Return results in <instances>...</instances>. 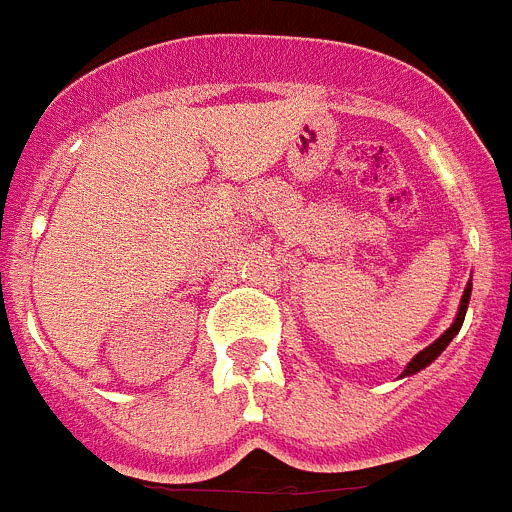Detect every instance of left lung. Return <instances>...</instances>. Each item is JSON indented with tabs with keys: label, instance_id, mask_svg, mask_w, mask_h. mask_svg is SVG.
<instances>
[{
	"label": "left lung",
	"instance_id": "1",
	"mask_svg": "<svg viewBox=\"0 0 512 512\" xmlns=\"http://www.w3.org/2000/svg\"><path fill=\"white\" fill-rule=\"evenodd\" d=\"M469 296H471V283L464 288V296H461V306H459V314H456V322H453L451 327H448V330L443 332V335L433 342V345H428V348H425V350H420V353H417L415 358H412V361L407 363V368H404L402 376H410V373H417V371H420V368H425V366H428V363H433L435 358H438V355H441L443 350H446L448 342H451L453 337L459 335L461 324H464V317H466V306H469Z\"/></svg>",
	"mask_w": 512,
	"mask_h": 512
}]
</instances>
